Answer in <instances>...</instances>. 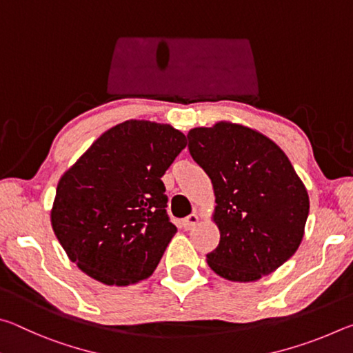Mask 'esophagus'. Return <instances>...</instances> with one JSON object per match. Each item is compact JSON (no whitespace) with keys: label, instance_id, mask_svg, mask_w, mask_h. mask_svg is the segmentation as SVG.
<instances>
[{"label":"esophagus","instance_id":"esophagus-1","mask_svg":"<svg viewBox=\"0 0 353 353\" xmlns=\"http://www.w3.org/2000/svg\"><path fill=\"white\" fill-rule=\"evenodd\" d=\"M198 221H199V216H198V214H196V213H191V214H188V216L182 221V224H183L185 229L190 230L191 227H194L196 224H198Z\"/></svg>","mask_w":353,"mask_h":353}]
</instances>
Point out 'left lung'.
<instances>
[{
	"label": "left lung",
	"instance_id": "obj_1",
	"mask_svg": "<svg viewBox=\"0 0 353 353\" xmlns=\"http://www.w3.org/2000/svg\"><path fill=\"white\" fill-rule=\"evenodd\" d=\"M191 157L210 177L219 244L207 263L230 282H255L291 259L310 212L290 159L259 130L230 121L188 132Z\"/></svg>",
	"mask_w": 353,
	"mask_h": 353
}]
</instances>
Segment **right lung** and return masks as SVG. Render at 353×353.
I'll list each match as a JSON object with an SVG mask.
<instances>
[{
	"label": "right lung",
	"instance_id": "1",
	"mask_svg": "<svg viewBox=\"0 0 353 353\" xmlns=\"http://www.w3.org/2000/svg\"><path fill=\"white\" fill-rule=\"evenodd\" d=\"M185 146L170 124L129 119L63 172L51 225L82 272L117 286L151 276L177 232L165 210L162 176Z\"/></svg>",
	"mask_w": 353,
	"mask_h": 353
}]
</instances>
